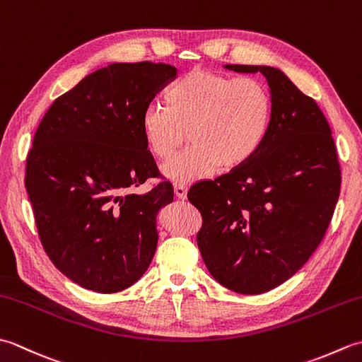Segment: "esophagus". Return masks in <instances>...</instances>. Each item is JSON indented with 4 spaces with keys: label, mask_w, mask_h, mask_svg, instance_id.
<instances>
[{
    "label": "esophagus",
    "mask_w": 362,
    "mask_h": 362,
    "mask_svg": "<svg viewBox=\"0 0 362 362\" xmlns=\"http://www.w3.org/2000/svg\"><path fill=\"white\" fill-rule=\"evenodd\" d=\"M174 193L180 199V201H185L187 199V187L183 183H174Z\"/></svg>",
    "instance_id": "esophagus-1"
}]
</instances>
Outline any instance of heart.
Listing matches in <instances>:
<instances>
[{
    "label": "heart",
    "mask_w": 362,
    "mask_h": 362,
    "mask_svg": "<svg viewBox=\"0 0 362 362\" xmlns=\"http://www.w3.org/2000/svg\"><path fill=\"white\" fill-rule=\"evenodd\" d=\"M166 101L168 107H146L140 126L146 146L160 160L180 148L188 130L193 144L163 166L171 180L193 182L218 166L230 171L245 165L271 129V93L253 78L193 70L169 88Z\"/></svg>",
    "instance_id": "obj_1"
}]
</instances>
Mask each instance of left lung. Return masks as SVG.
Segmentation results:
<instances>
[{
    "mask_svg": "<svg viewBox=\"0 0 362 362\" xmlns=\"http://www.w3.org/2000/svg\"><path fill=\"white\" fill-rule=\"evenodd\" d=\"M261 73L272 98L264 144L247 163L196 183L188 199L202 214L197 245L213 279L238 294H261L291 279L324 238L341 191L332 129L313 98L279 68Z\"/></svg>",
    "mask_w": 362,
    "mask_h": 362,
    "instance_id": "1",
    "label": "left lung"
}]
</instances>
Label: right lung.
Wrapping results in <instances>:
<instances>
[{"mask_svg":"<svg viewBox=\"0 0 362 362\" xmlns=\"http://www.w3.org/2000/svg\"><path fill=\"white\" fill-rule=\"evenodd\" d=\"M175 76L166 64H112L59 96L37 127L25 187L38 238L54 266L82 288L119 292L153 258L157 213L173 202V185L130 189L160 175L140 121Z\"/></svg>","mask_w":362,"mask_h":362,"instance_id":"obj_1","label":"right lung"}]
</instances>
